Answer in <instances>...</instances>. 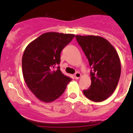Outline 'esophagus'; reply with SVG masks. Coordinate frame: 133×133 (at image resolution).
I'll use <instances>...</instances> for the list:
<instances>
[{"instance_id": "1", "label": "esophagus", "mask_w": 133, "mask_h": 133, "mask_svg": "<svg viewBox=\"0 0 133 133\" xmlns=\"http://www.w3.org/2000/svg\"><path fill=\"white\" fill-rule=\"evenodd\" d=\"M81 73H80V72H77L75 74V78H76V79H78L79 78H81Z\"/></svg>"}]
</instances>
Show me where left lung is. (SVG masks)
Listing matches in <instances>:
<instances>
[{"label":"left lung","mask_w":133,"mask_h":133,"mask_svg":"<svg viewBox=\"0 0 133 133\" xmlns=\"http://www.w3.org/2000/svg\"><path fill=\"white\" fill-rule=\"evenodd\" d=\"M75 37L92 69L91 84L83 93L90 101H103L113 93L119 81L121 66L118 53L101 36L76 35Z\"/></svg>","instance_id":"1"}]
</instances>
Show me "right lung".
I'll return each instance as SVG.
<instances>
[{"mask_svg": "<svg viewBox=\"0 0 133 133\" xmlns=\"http://www.w3.org/2000/svg\"><path fill=\"white\" fill-rule=\"evenodd\" d=\"M75 35L50 32L32 41L22 58L24 79L29 89L40 101L50 103L64 92L71 78L61 72V52Z\"/></svg>", "mask_w": 133, "mask_h": 133, "instance_id": "obj_1", "label": "right lung"}]
</instances>
